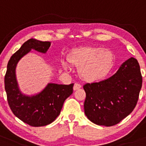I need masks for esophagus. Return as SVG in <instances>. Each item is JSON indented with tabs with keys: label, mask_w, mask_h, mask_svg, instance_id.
<instances>
[{
	"label": "esophagus",
	"mask_w": 146,
	"mask_h": 146,
	"mask_svg": "<svg viewBox=\"0 0 146 146\" xmlns=\"http://www.w3.org/2000/svg\"><path fill=\"white\" fill-rule=\"evenodd\" d=\"M81 88V86L80 84H78V83H75L74 86V90H79L80 88Z\"/></svg>",
	"instance_id": "obj_1"
}]
</instances>
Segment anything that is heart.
I'll list each match as a JSON object with an SVG mask.
<instances>
[{
	"instance_id": "obj_1",
	"label": "heart",
	"mask_w": 146,
	"mask_h": 146,
	"mask_svg": "<svg viewBox=\"0 0 146 146\" xmlns=\"http://www.w3.org/2000/svg\"><path fill=\"white\" fill-rule=\"evenodd\" d=\"M68 62L78 68L80 78L87 82H96L103 79L110 72L114 66V56L111 51L96 47H83L69 54ZM65 70L70 66L63 63Z\"/></svg>"
}]
</instances>
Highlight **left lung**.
<instances>
[{
  "label": "left lung",
  "instance_id": "obj_1",
  "mask_svg": "<svg viewBox=\"0 0 146 146\" xmlns=\"http://www.w3.org/2000/svg\"><path fill=\"white\" fill-rule=\"evenodd\" d=\"M141 86L139 63L131 57L111 77L83 86L85 114L96 125H116L135 109Z\"/></svg>",
  "mask_w": 146,
  "mask_h": 146
}]
</instances>
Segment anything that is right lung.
<instances>
[{"mask_svg":"<svg viewBox=\"0 0 146 146\" xmlns=\"http://www.w3.org/2000/svg\"><path fill=\"white\" fill-rule=\"evenodd\" d=\"M51 42L29 39L8 62L5 76V89L9 108L16 117L33 127L51 123L59 115L65 99L73 92L74 83H48L38 94L27 96L21 93L16 77V68L22 57L32 50L46 53Z\"/></svg>","mask_w":146,"mask_h":146,"instance_id":"right-lung-1","label":"right lung"}]
</instances>
